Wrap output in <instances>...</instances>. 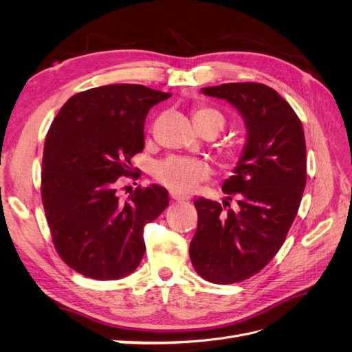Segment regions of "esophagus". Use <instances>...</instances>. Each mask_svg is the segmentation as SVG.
Returning <instances> with one entry per match:
<instances>
[{"label": "esophagus", "mask_w": 352, "mask_h": 352, "mask_svg": "<svg viewBox=\"0 0 352 352\" xmlns=\"http://www.w3.org/2000/svg\"><path fill=\"white\" fill-rule=\"evenodd\" d=\"M170 197H172V198L176 199V201H186V199H189V195L176 192V190H170Z\"/></svg>", "instance_id": "obj_1"}]
</instances>
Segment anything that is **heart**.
Wrapping results in <instances>:
<instances>
[{"label":"heart","mask_w":352,"mask_h":352,"mask_svg":"<svg viewBox=\"0 0 352 352\" xmlns=\"http://www.w3.org/2000/svg\"><path fill=\"white\" fill-rule=\"evenodd\" d=\"M194 122L198 129L208 123H220L221 127L225 124L223 116L207 107H201L194 111ZM210 166L197 158L188 157H168L155 166V177L158 182L168 186L176 192H190L194 190L202 180L210 176Z\"/></svg>","instance_id":"obj_1"}]
</instances>
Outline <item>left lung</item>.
Listing matches in <instances>:
<instances>
[{"instance_id": "obj_1", "label": "left lung", "mask_w": 352, "mask_h": 352, "mask_svg": "<svg viewBox=\"0 0 352 352\" xmlns=\"http://www.w3.org/2000/svg\"><path fill=\"white\" fill-rule=\"evenodd\" d=\"M201 92L228 101L241 114L247 140L233 176L221 186L238 206L195 198L198 226L189 257L206 280L235 283L265 267L292 226L307 182L304 129L291 105L267 85L221 83Z\"/></svg>"}]
</instances>
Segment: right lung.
I'll list each match as a JSON object with an SVG mask.
<instances>
[{
    "mask_svg": "<svg viewBox=\"0 0 352 352\" xmlns=\"http://www.w3.org/2000/svg\"><path fill=\"white\" fill-rule=\"evenodd\" d=\"M170 95L144 85H105L73 95L51 123L42 202L58 255L87 278L133 273L145 254L144 226L168 206L163 186L136 188L120 199L116 182L144 150L148 111Z\"/></svg>",
    "mask_w": 352,
    "mask_h": 352,
    "instance_id": "1",
    "label": "right lung"
}]
</instances>
